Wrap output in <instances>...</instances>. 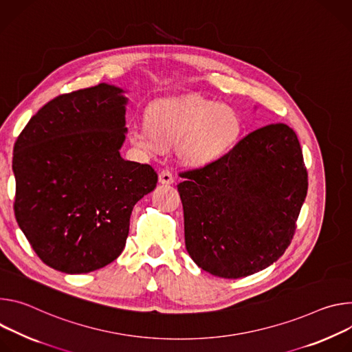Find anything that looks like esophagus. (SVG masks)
Masks as SVG:
<instances>
[{"label": "esophagus", "instance_id": "obj_1", "mask_svg": "<svg viewBox=\"0 0 352 352\" xmlns=\"http://www.w3.org/2000/svg\"><path fill=\"white\" fill-rule=\"evenodd\" d=\"M160 182L162 184H172L173 183V175L169 169H162L160 172Z\"/></svg>", "mask_w": 352, "mask_h": 352}]
</instances>
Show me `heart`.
<instances>
[{
  "label": "heart",
  "mask_w": 352,
  "mask_h": 352,
  "mask_svg": "<svg viewBox=\"0 0 352 352\" xmlns=\"http://www.w3.org/2000/svg\"><path fill=\"white\" fill-rule=\"evenodd\" d=\"M242 133L239 114L221 103L201 99H164L146 109V123L133 124L131 142L158 152L177 145L180 158L192 166L211 164L236 144Z\"/></svg>",
  "instance_id": "b5f03b06"
}]
</instances>
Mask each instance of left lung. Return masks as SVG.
Segmentation results:
<instances>
[{"label":"left lung","mask_w":352,"mask_h":352,"mask_svg":"<svg viewBox=\"0 0 352 352\" xmlns=\"http://www.w3.org/2000/svg\"><path fill=\"white\" fill-rule=\"evenodd\" d=\"M180 177L186 249L200 268L242 278L284 254L307 192L300 144L289 126L257 129Z\"/></svg>","instance_id":"obj_1"}]
</instances>
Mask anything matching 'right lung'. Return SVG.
Returning <instances> with one entry per match:
<instances>
[{
  "label": "right lung",
  "mask_w": 352,
  "mask_h": 352,
  "mask_svg": "<svg viewBox=\"0 0 352 352\" xmlns=\"http://www.w3.org/2000/svg\"><path fill=\"white\" fill-rule=\"evenodd\" d=\"M122 94L99 84L60 95L14 146L16 222L38 258L67 274L99 270L122 254L131 211L158 182L151 165L120 156Z\"/></svg>",
  "instance_id": "right-lung-1"
}]
</instances>
